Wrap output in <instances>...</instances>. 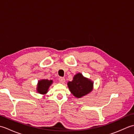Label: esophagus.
<instances>
[{
  "label": "esophagus",
  "mask_w": 134,
  "mask_h": 134,
  "mask_svg": "<svg viewBox=\"0 0 134 134\" xmlns=\"http://www.w3.org/2000/svg\"><path fill=\"white\" fill-rule=\"evenodd\" d=\"M59 80V82H60V83H64V82H65V79L64 78L60 77Z\"/></svg>",
  "instance_id": "34e87169"
}]
</instances>
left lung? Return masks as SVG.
I'll use <instances>...</instances> for the list:
<instances>
[{"label": "left lung", "instance_id": "1", "mask_svg": "<svg viewBox=\"0 0 134 134\" xmlns=\"http://www.w3.org/2000/svg\"><path fill=\"white\" fill-rule=\"evenodd\" d=\"M94 82L85 77L81 72L74 75L72 81L67 83L70 91L74 96L80 98L89 94L93 89Z\"/></svg>", "mask_w": 134, "mask_h": 134}]
</instances>
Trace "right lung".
Here are the masks:
<instances>
[{"instance_id":"1","label":"right lung","mask_w":134,"mask_h":134,"mask_svg":"<svg viewBox=\"0 0 134 134\" xmlns=\"http://www.w3.org/2000/svg\"><path fill=\"white\" fill-rule=\"evenodd\" d=\"M53 83L52 80H48V79H40L38 81L37 85L36 91L41 94H45L48 92V89L51 85Z\"/></svg>"}]
</instances>
